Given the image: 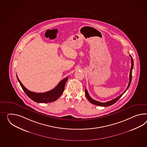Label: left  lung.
I'll list each match as a JSON object with an SVG mask.
<instances>
[{
  "label": "left lung",
  "instance_id": "1",
  "mask_svg": "<svg viewBox=\"0 0 147 147\" xmlns=\"http://www.w3.org/2000/svg\"><path fill=\"white\" fill-rule=\"evenodd\" d=\"M129 57H131V68L130 69V72H129V83H128V86L127 87L126 90H125L124 92L121 94V95H119V96H118L117 98H115L113 99V100H111L110 101L107 102H100L97 101L96 100H94L92 98H90V96L89 95L88 93L87 92V90L86 89H85V95H86V96L87 98L88 99V100L91 103H93L94 105H99V106H102V107H109L110 105H112L114 104L115 103H116V102L121 98V96L124 94L125 92L127 90V89L128 88V87L130 86V84L131 83V81H132V70H133V65H134V63H133V59L132 58V56L131 55H129Z\"/></svg>",
  "mask_w": 147,
  "mask_h": 147
}]
</instances>
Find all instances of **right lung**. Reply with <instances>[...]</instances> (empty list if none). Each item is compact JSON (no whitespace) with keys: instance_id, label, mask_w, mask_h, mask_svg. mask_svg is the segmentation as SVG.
Segmentation results:
<instances>
[{"instance_id":"obj_1","label":"right lung","mask_w":147,"mask_h":147,"mask_svg":"<svg viewBox=\"0 0 147 147\" xmlns=\"http://www.w3.org/2000/svg\"><path fill=\"white\" fill-rule=\"evenodd\" d=\"M17 79L18 80L23 90H24L25 93L32 100L38 103H49L56 101L57 99L60 97L61 95L62 94V93L64 91L65 84L68 80V77L62 79L60 82L58 84L57 86L54 88H53V90L45 93H34L28 90L23 86V85L19 80L18 76Z\"/></svg>"}]
</instances>
